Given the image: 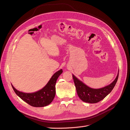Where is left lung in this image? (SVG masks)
Here are the masks:
<instances>
[{
    "label": "left lung",
    "mask_w": 130,
    "mask_h": 130,
    "mask_svg": "<svg viewBox=\"0 0 130 130\" xmlns=\"http://www.w3.org/2000/svg\"><path fill=\"white\" fill-rule=\"evenodd\" d=\"M118 76L119 72L116 79L111 84L101 88L93 89L88 87L73 75V80L78 97L85 103L90 104L98 103L111 93L117 83Z\"/></svg>",
    "instance_id": "left-lung-1"
}]
</instances>
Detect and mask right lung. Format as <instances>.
<instances>
[{
	"instance_id": "right-lung-1",
	"label": "right lung",
	"mask_w": 130,
	"mask_h": 130,
	"mask_svg": "<svg viewBox=\"0 0 130 130\" xmlns=\"http://www.w3.org/2000/svg\"><path fill=\"white\" fill-rule=\"evenodd\" d=\"M62 72V69H60L55 73L44 87L35 93H25L19 92L11 85L15 94L26 103L33 107H44L49 105L54 100L56 93V82Z\"/></svg>"
}]
</instances>
